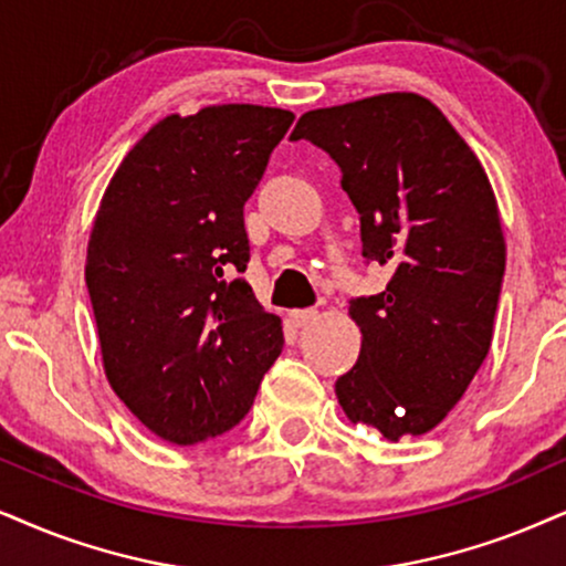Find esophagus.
<instances>
[{
  "label": "esophagus",
  "instance_id": "34e87169",
  "mask_svg": "<svg viewBox=\"0 0 566 566\" xmlns=\"http://www.w3.org/2000/svg\"><path fill=\"white\" fill-rule=\"evenodd\" d=\"M316 318H318L316 307H305V311H292V321H295L297 326L313 324V321H316Z\"/></svg>",
  "mask_w": 566,
  "mask_h": 566
}]
</instances>
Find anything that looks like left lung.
Instances as JSON below:
<instances>
[{
	"label": "left lung",
	"mask_w": 566,
	"mask_h": 566,
	"mask_svg": "<svg viewBox=\"0 0 566 566\" xmlns=\"http://www.w3.org/2000/svg\"><path fill=\"white\" fill-rule=\"evenodd\" d=\"M290 138L339 164L363 255L391 269L384 292L349 303L363 345L336 399L389 441L433 431L493 339L506 245L489 175L439 106L407 91L305 112Z\"/></svg>",
	"instance_id": "8db88e82"
}]
</instances>
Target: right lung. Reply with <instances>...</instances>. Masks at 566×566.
I'll return each instance as SVG.
<instances>
[{
    "instance_id": "1",
    "label": "right lung",
    "mask_w": 566,
    "mask_h": 566,
    "mask_svg": "<svg viewBox=\"0 0 566 566\" xmlns=\"http://www.w3.org/2000/svg\"><path fill=\"white\" fill-rule=\"evenodd\" d=\"M295 114L217 104L156 123L106 185L85 284L106 381L148 431L198 443L245 418L282 353V318L245 279L242 206Z\"/></svg>"
}]
</instances>
